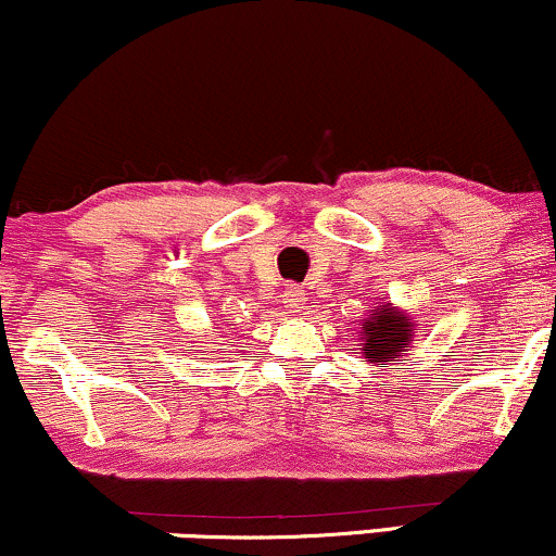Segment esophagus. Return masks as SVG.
I'll list each match as a JSON object with an SVG mask.
<instances>
[{
	"label": "esophagus",
	"instance_id": "esophagus-1",
	"mask_svg": "<svg viewBox=\"0 0 556 556\" xmlns=\"http://www.w3.org/2000/svg\"><path fill=\"white\" fill-rule=\"evenodd\" d=\"M283 304H286V309L299 312V306H302V291H299L296 286H286V289H283Z\"/></svg>",
	"mask_w": 556,
	"mask_h": 556
}]
</instances>
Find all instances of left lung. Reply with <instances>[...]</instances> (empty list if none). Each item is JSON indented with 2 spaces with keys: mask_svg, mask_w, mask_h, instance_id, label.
I'll return each mask as SVG.
<instances>
[{
  "mask_svg": "<svg viewBox=\"0 0 556 556\" xmlns=\"http://www.w3.org/2000/svg\"><path fill=\"white\" fill-rule=\"evenodd\" d=\"M414 332V319H408L406 312L384 302L377 309H371V317L364 319L362 338H358V341H364L362 354L371 364L401 362L403 351L410 349Z\"/></svg>",
  "mask_w": 556,
  "mask_h": 556,
  "instance_id": "1",
  "label": "left lung"
}]
</instances>
